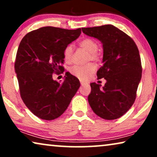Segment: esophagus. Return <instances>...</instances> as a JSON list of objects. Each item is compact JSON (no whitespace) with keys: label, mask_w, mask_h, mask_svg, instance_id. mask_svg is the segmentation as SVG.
Returning <instances> with one entry per match:
<instances>
[{"label":"esophagus","mask_w":157,"mask_h":157,"mask_svg":"<svg viewBox=\"0 0 157 157\" xmlns=\"http://www.w3.org/2000/svg\"><path fill=\"white\" fill-rule=\"evenodd\" d=\"M81 86H84V85H88L89 83H88L87 82H84V81H81Z\"/></svg>","instance_id":"34e87169"}]
</instances>
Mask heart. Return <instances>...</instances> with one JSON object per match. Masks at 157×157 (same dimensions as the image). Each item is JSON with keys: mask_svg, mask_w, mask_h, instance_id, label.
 Here are the masks:
<instances>
[{"mask_svg": "<svg viewBox=\"0 0 157 157\" xmlns=\"http://www.w3.org/2000/svg\"><path fill=\"white\" fill-rule=\"evenodd\" d=\"M79 46L89 52L88 61L98 62L101 59V53L98 51V45L95 40L86 38L79 42ZM74 47L71 44L68 45L63 50L64 60L68 63L72 61ZM96 66L93 63H88L84 66H74L71 68V73L73 76L77 77L82 81H86L95 72Z\"/></svg>", "mask_w": 157, "mask_h": 157, "instance_id": "obj_1", "label": "heart"}]
</instances>
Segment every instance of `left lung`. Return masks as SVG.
<instances>
[{
	"label": "left lung",
	"instance_id": "left-lung-1",
	"mask_svg": "<svg viewBox=\"0 0 157 157\" xmlns=\"http://www.w3.org/2000/svg\"><path fill=\"white\" fill-rule=\"evenodd\" d=\"M82 31L99 40L104 50V64L96 75L106 82L102 88L96 83L90 84V106L102 119H119L136 99L142 72L138 48L132 38L112 25L82 28Z\"/></svg>",
	"mask_w": 157,
	"mask_h": 157
}]
</instances>
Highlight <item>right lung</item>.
I'll list each match as a JSON object with an SVG mask.
<instances>
[{
  "instance_id": "right-lung-1",
  "label": "right lung",
  "mask_w": 157,
  "mask_h": 157,
  "mask_svg": "<svg viewBox=\"0 0 157 157\" xmlns=\"http://www.w3.org/2000/svg\"><path fill=\"white\" fill-rule=\"evenodd\" d=\"M81 31L42 27L27 33L19 44L15 71L21 96L40 119L53 120L63 114L80 87L78 79L68 72L62 83L53 80V74L64 71V48Z\"/></svg>"
}]
</instances>
